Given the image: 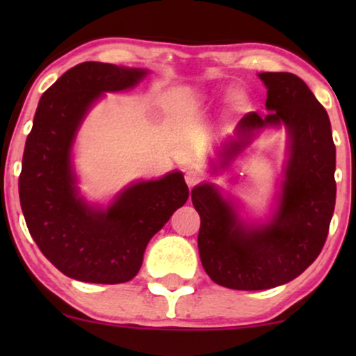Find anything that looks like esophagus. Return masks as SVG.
Listing matches in <instances>:
<instances>
[{
	"label": "esophagus",
	"instance_id": "34e87169",
	"mask_svg": "<svg viewBox=\"0 0 356 356\" xmlns=\"http://www.w3.org/2000/svg\"><path fill=\"white\" fill-rule=\"evenodd\" d=\"M184 179H186V184L189 188H194L196 184L201 183L202 179V175L196 172V170H188L186 173H184Z\"/></svg>",
	"mask_w": 356,
	"mask_h": 356
}]
</instances>
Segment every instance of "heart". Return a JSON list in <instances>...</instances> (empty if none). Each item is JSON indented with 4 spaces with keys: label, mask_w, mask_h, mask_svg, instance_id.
<instances>
[{
    "label": "heart",
    "mask_w": 356,
    "mask_h": 356,
    "mask_svg": "<svg viewBox=\"0 0 356 356\" xmlns=\"http://www.w3.org/2000/svg\"><path fill=\"white\" fill-rule=\"evenodd\" d=\"M245 97H241V95H238L236 97V106H245Z\"/></svg>",
    "instance_id": "b5f03b06"
}]
</instances>
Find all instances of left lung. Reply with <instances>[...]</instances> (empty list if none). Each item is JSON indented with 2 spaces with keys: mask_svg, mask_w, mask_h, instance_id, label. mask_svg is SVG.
<instances>
[{
  "mask_svg": "<svg viewBox=\"0 0 356 356\" xmlns=\"http://www.w3.org/2000/svg\"><path fill=\"white\" fill-rule=\"evenodd\" d=\"M259 77L267 87L269 113L243 116L223 149V163L246 147L254 131L286 126L290 159L274 218L261 228L243 227L211 184L191 191L201 217L197 246L204 270L232 290H267L296 279L323 251L335 206V145L327 111L298 76L261 72Z\"/></svg>",
  "mask_w": 356,
  "mask_h": 356,
  "instance_id": "left-lung-1",
  "label": "left lung"
}]
</instances>
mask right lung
<instances>
[{"label": "right lung", "instance_id": "1", "mask_svg": "<svg viewBox=\"0 0 356 356\" xmlns=\"http://www.w3.org/2000/svg\"><path fill=\"white\" fill-rule=\"evenodd\" d=\"M144 70L86 61L67 70L38 102L19 177L27 228L43 256L63 274L89 284L136 277L145 246L188 201L181 173L126 189L106 211L76 196L70 150L89 106L104 94L129 89Z\"/></svg>", "mask_w": 356, "mask_h": 356}]
</instances>
